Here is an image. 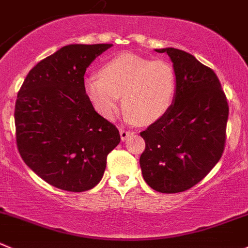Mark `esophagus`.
Masks as SVG:
<instances>
[{"label": "esophagus", "mask_w": 248, "mask_h": 248, "mask_svg": "<svg viewBox=\"0 0 248 248\" xmlns=\"http://www.w3.org/2000/svg\"><path fill=\"white\" fill-rule=\"evenodd\" d=\"M132 134H133V132L127 131V129H124V128L120 129V137H121L122 140H126V139L128 138L129 136H132Z\"/></svg>", "instance_id": "obj_1"}]
</instances>
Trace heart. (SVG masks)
Wrapping results in <instances>:
<instances>
[{"label": "heart", "mask_w": 248, "mask_h": 248, "mask_svg": "<svg viewBox=\"0 0 248 248\" xmlns=\"http://www.w3.org/2000/svg\"><path fill=\"white\" fill-rule=\"evenodd\" d=\"M83 91L95 111L105 119L114 117L122 95L128 119L151 124L172 105L175 76L167 62L124 53L105 62L99 76H87Z\"/></svg>", "instance_id": "heart-1"}]
</instances>
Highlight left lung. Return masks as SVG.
Segmentation results:
<instances>
[{
	"mask_svg": "<svg viewBox=\"0 0 248 248\" xmlns=\"http://www.w3.org/2000/svg\"><path fill=\"white\" fill-rule=\"evenodd\" d=\"M155 50L172 60L175 93L168 111L140 133L145 150L139 163L154 190L182 193L202 180L222 157L229 107L212 69L177 48Z\"/></svg>",
	"mask_w": 248,
	"mask_h": 248,
	"instance_id": "left-lung-1",
	"label": "left lung"
}]
</instances>
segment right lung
<instances>
[{
    "label": "right lung",
    "instance_id": "obj_1",
    "mask_svg": "<svg viewBox=\"0 0 248 248\" xmlns=\"http://www.w3.org/2000/svg\"><path fill=\"white\" fill-rule=\"evenodd\" d=\"M112 45H69L36 64L18 92L16 146L24 162L55 188L74 193L100 182L119 129L83 91L85 73Z\"/></svg>",
    "mask_w": 248,
    "mask_h": 248
}]
</instances>
